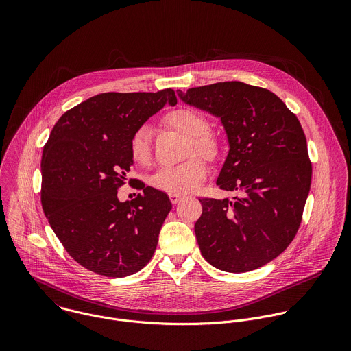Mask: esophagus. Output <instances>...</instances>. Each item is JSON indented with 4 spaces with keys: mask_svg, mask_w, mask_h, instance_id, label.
Returning a JSON list of instances; mask_svg holds the SVG:
<instances>
[{
    "mask_svg": "<svg viewBox=\"0 0 351 351\" xmlns=\"http://www.w3.org/2000/svg\"><path fill=\"white\" fill-rule=\"evenodd\" d=\"M169 198H171L172 204H178L179 202H182V199L184 198V195H182V194H169Z\"/></svg>",
    "mask_w": 351,
    "mask_h": 351,
    "instance_id": "34e87169",
    "label": "esophagus"
}]
</instances>
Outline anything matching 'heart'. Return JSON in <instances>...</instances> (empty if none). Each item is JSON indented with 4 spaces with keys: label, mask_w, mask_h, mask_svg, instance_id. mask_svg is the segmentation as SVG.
I'll return each mask as SVG.
<instances>
[{
    "label": "heart",
    "mask_w": 351,
    "mask_h": 351,
    "mask_svg": "<svg viewBox=\"0 0 351 351\" xmlns=\"http://www.w3.org/2000/svg\"><path fill=\"white\" fill-rule=\"evenodd\" d=\"M165 121L175 130L189 137L186 157L191 158L176 167L160 168L149 179V183L157 190L172 194L194 191L206 180L208 173L207 162L202 157L208 161H217L222 153L221 141L210 132V121L193 108H178L169 112ZM129 153L137 165L144 167L152 161V133L147 126H140L133 132L129 141Z\"/></svg>",
    "instance_id": "obj_1"
}]
</instances>
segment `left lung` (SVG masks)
<instances>
[{"label": "left lung", "instance_id": "8db88e82", "mask_svg": "<svg viewBox=\"0 0 351 351\" xmlns=\"http://www.w3.org/2000/svg\"><path fill=\"white\" fill-rule=\"evenodd\" d=\"M178 93L184 103L221 118L230 149L217 184L241 193L234 202L198 198V247L221 271L257 269L285 252L303 219L313 175L303 128L263 87L222 82Z\"/></svg>", "mask_w": 351, "mask_h": 351}]
</instances>
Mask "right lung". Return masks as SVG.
I'll return each mask as SVG.
<instances>
[{"mask_svg":"<svg viewBox=\"0 0 351 351\" xmlns=\"http://www.w3.org/2000/svg\"><path fill=\"white\" fill-rule=\"evenodd\" d=\"M167 103H178L172 88L97 94L66 111L49 133L41 158L43 211L68 254L91 272L129 276L156 252L172 208L168 195L143 184L141 194L121 203L118 190L133 164V132Z\"/></svg>","mask_w":351,"mask_h":351,"instance_id":"obj_1","label":"right lung"}]
</instances>
